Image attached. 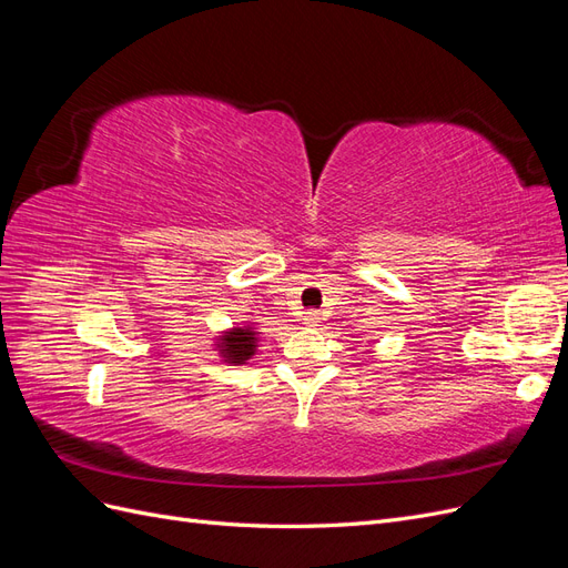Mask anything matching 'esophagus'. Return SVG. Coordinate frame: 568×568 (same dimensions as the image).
I'll return each mask as SVG.
<instances>
[{
    "instance_id": "1",
    "label": "esophagus",
    "mask_w": 568,
    "mask_h": 568,
    "mask_svg": "<svg viewBox=\"0 0 568 568\" xmlns=\"http://www.w3.org/2000/svg\"><path fill=\"white\" fill-rule=\"evenodd\" d=\"M320 322V315L315 313V311H307L305 313V317H303V324H307V326H315Z\"/></svg>"
}]
</instances>
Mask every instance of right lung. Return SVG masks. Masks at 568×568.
<instances>
[{"instance_id": "right-lung-1", "label": "right lung", "mask_w": 568, "mask_h": 568, "mask_svg": "<svg viewBox=\"0 0 568 568\" xmlns=\"http://www.w3.org/2000/svg\"><path fill=\"white\" fill-rule=\"evenodd\" d=\"M225 351L227 359L232 363H244L255 351V334L251 329H234L230 336H225Z\"/></svg>"}]
</instances>
